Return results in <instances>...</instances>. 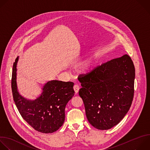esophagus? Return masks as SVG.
<instances>
[{"label": "esophagus", "mask_w": 150, "mask_h": 150, "mask_svg": "<svg viewBox=\"0 0 150 150\" xmlns=\"http://www.w3.org/2000/svg\"><path fill=\"white\" fill-rule=\"evenodd\" d=\"M79 89H80V87L79 86V85H75L74 86V89L75 92L76 93H77L78 92Z\"/></svg>", "instance_id": "1"}]
</instances>
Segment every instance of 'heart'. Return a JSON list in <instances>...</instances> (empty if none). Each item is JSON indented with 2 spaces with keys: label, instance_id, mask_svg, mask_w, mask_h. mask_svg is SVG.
Returning <instances> with one entry per match:
<instances>
[{
  "label": "heart",
  "instance_id": "b5f03b06",
  "mask_svg": "<svg viewBox=\"0 0 150 150\" xmlns=\"http://www.w3.org/2000/svg\"><path fill=\"white\" fill-rule=\"evenodd\" d=\"M96 62V57L95 56L91 57L80 63L76 67L77 71L81 74H87L92 68Z\"/></svg>",
  "mask_w": 150,
  "mask_h": 150
}]
</instances>
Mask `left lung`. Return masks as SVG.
Listing matches in <instances>:
<instances>
[{
    "mask_svg": "<svg viewBox=\"0 0 150 150\" xmlns=\"http://www.w3.org/2000/svg\"><path fill=\"white\" fill-rule=\"evenodd\" d=\"M135 67L129 56L113 59L78 76L86 118L95 128L106 130L117 125L131 105Z\"/></svg>",
    "mask_w": 150,
    "mask_h": 150,
    "instance_id": "obj_1",
    "label": "left lung"
}]
</instances>
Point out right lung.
I'll list each match as a JSON object with an SVG mask.
<instances>
[{
  "label": "right lung",
  "mask_w": 150,
  "mask_h": 150,
  "mask_svg": "<svg viewBox=\"0 0 150 150\" xmlns=\"http://www.w3.org/2000/svg\"><path fill=\"white\" fill-rule=\"evenodd\" d=\"M19 57L13 63L12 91L13 100L22 118L35 130L42 133L57 131L65 121V109L74 96V83L53 80L47 82L42 93L35 100H28L22 96L16 84V65Z\"/></svg>",
  "instance_id": "1"
}]
</instances>
